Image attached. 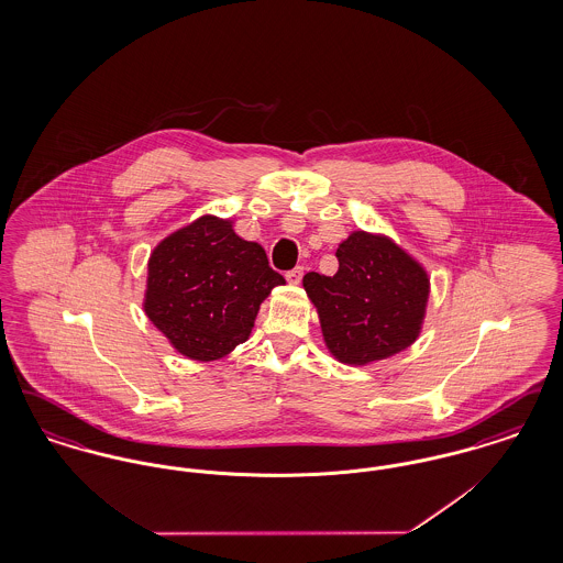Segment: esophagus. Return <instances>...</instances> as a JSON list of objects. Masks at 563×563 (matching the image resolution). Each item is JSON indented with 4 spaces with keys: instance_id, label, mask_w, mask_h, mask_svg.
I'll use <instances>...</instances> for the list:
<instances>
[{
    "instance_id": "34e87169",
    "label": "esophagus",
    "mask_w": 563,
    "mask_h": 563,
    "mask_svg": "<svg viewBox=\"0 0 563 563\" xmlns=\"http://www.w3.org/2000/svg\"><path fill=\"white\" fill-rule=\"evenodd\" d=\"M285 276H287V280H289V283L299 285V283H301V276H303V266H297V268L289 269Z\"/></svg>"
}]
</instances>
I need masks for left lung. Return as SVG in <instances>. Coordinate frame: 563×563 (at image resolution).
I'll list each match as a JSON object with an SVG mask.
<instances>
[{"label": "left lung", "instance_id": "left-lung-1", "mask_svg": "<svg viewBox=\"0 0 563 563\" xmlns=\"http://www.w3.org/2000/svg\"><path fill=\"white\" fill-rule=\"evenodd\" d=\"M335 257V276H303L329 352L342 363L365 365L411 346L429 301L424 268L399 244L367 232H352Z\"/></svg>", "mask_w": 563, "mask_h": 563}]
</instances>
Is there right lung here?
<instances>
[{"label":"right lung","instance_id":"1","mask_svg":"<svg viewBox=\"0 0 563 563\" xmlns=\"http://www.w3.org/2000/svg\"><path fill=\"white\" fill-rule=\"evenodd\" d=\"M285 278L232 221L205 214L166 236L147 264L145 314L194 361H214L246 342L262 301Z\"/></svg>","mask_w":563,"mask_h":563}]
</instances>
